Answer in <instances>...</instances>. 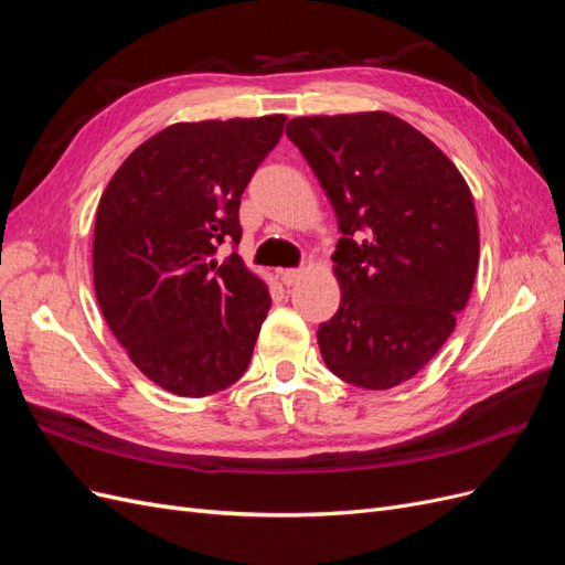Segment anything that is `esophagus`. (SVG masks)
Instances as JSON below:
<instances>
[{
    "label": "esophagus",
    "instance_id": "esophagus-1",
    "mask_svg": "<svg viewBox=\"0 0 565 565\" xmlns=\"http://www.w3.org/2000/svg\"><path fill=\"white\" fill-rule=\"evenodd\" d=\"M301 278H303V270L301 268H285V270H280V280H282L285 287L297 285Z\"/></svg>",
    "mask_w": 565,
    "mask_h": 565
}]
</instances>
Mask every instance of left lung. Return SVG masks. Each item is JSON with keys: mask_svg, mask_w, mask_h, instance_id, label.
Returning <instances> with one entry per match:
<instances>
[{"mask_svg": "<svg viewBox=\"0 0 565 565\" xmlns=\"http://www.w3.org/2000/svg\"><path fill=\"white\" fill-rule=\"evenodd\" d=\"M339 221L341 303L318 330L322 361L353 386L393 388L431 361L465 309L478 221L465 177L434 141L384 113L287 122Z\"/></svg>", "mask_w": 565, "mask_h": 565, "instance_id": "1", "label": "left lung"}]
</instances>
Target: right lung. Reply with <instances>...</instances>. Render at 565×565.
Here are the masks:
<instances>
[{
	"label": "right lung",
	"instance_id": "right-lung-1",
	"mask_svg": "<svg viewBox=\"0 0 565 565\" xmlns=\"http://www.w3.org/2000/svg\"><path fill=\"white\" fill-rule=\"evenodd\" d=\"M285 115L177 122L119 164L94 226V289L110 332L150 382L185 398L243 377L270 309L241 254V198Z\"/></svg>",
	"mask_w": 565,
	"mask_h": 565
}]
</instances>
